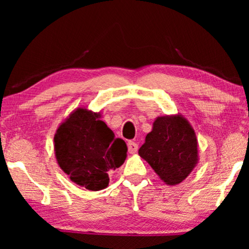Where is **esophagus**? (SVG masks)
<instances>
[{
    "label": "esophagus",
    "instance_id": "1",
    "mask_svg": "<svg viewBox=\"0 0 249 249\" xmlns=\"http://www.w3.org/2000/svg\"><path fill=\"white\" fill-rule=\"evenodd\" d=\"M138 149V145L135 142H128V151L130 154H135Z\"/></svg>",
    "mask_w": 249,
    "mask_h": 249
}]
</instances>
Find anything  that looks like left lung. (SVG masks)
I'll list each match as a JSON object with an SVG mask.
<instances>
[{
	"label": "left lung",
	"instance_id": "8db88e82",
	"mask_svg": "<svg viewBox=\"0 0 249 249\" xmlns=\"http://www.w3.org/2000/svg\"><path fill=\"white\" fill-rule=\"evenodd\" d=\"M138 154L163 182L169 186L179 185L198 163L195 130L179 113L158 117Z\"/></svg>",
	"mask_w": 249,
	"mask_h": 249
}]
</instances>
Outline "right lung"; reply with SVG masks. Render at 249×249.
Returning a JSON list of instances; mask_svg holds the SVG:
<instances>
[{"mask_svg":"<svg viewBox=\"0 0 249 249\" xmlns=\"http://www.w3.org/2000/svg\"><path fill=\"white\" fill-rule=\"evenodd\" d=\"M101 118V112L77 107L54 135L57 164L71 181L93 192L107 188L108 172L124 164L128 151Z\"/></svg>","mask_w":249,"mask_h":249,"instance_id":"right-lung-1","label":"right lung"}]
</instances>
